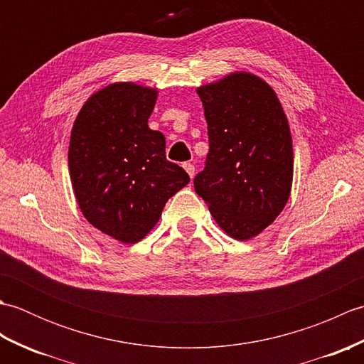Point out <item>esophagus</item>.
Segmentation results:
<instances>
[{
    "label": "esophagus",
    "mask_w": 364,
    "mask_h": 364,
    "mask_svg": "<svg viewBox=\"0 0 364 364\" xmlns=\"http://www.w3.org/2000/svg\"><path fill=\"white\" fill-rule=\"evenodd\" d=\"M183 167H184V170H186L188 175H189L191 178H194V175H196V167H194V164H191V162H184Z\"/></svg>",
    "instance_id": "obj_1"
}]
</instances>
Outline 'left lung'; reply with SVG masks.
Returning a JSON list of instances; mask_svg holds the SVG:
<instances>
[{
    "label": "left lung",
    "mask_w": 364,
    "mask_h": 364,
    "mask_svg": "<svg viewBox=\"0 0 364 364\" xmlns=\"http://www.w3.org/2000/svg\"><path fill=\"white\" fill-rule=\"evenodd\" d=\"M210 136L206 167L194 178L215 223L247 241L288 203L294 175L289 122L275 90L250 72L197 87Z\"/></svg>",
    "instance_id": "obj_1"
}]
</instances>
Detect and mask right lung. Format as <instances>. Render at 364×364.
Masks as SVG:
<instances>
[{
	"mask_svg": "<svg viewBox=\"0 0 364 364\" xmlns=\"http://www.w3.org/2000/svg\"><path fill=\"white\" fill-rule=\"evenodd\" d=\"M156 100L154 87L112 82L86 100L72 128L76 202L89 223L122 244L142 241L189 183L184 168L167 161L164 134L149 128Z\"/></svg>",
	"mask_w": 364,
	"mask_h": 364,
	"instance_id": "obj_1",
	"label": "right lung"
}]
</instances>
